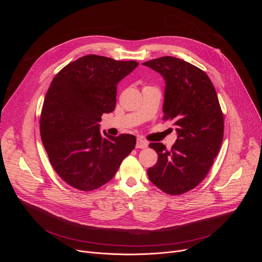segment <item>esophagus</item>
Masks as SVG:
<instances>
[{"label":"esophagus","instance_id":"1","mask_svg":"<svg viewBox=\"0 0 262 262\" xmlns=\"http://www.w3.org/2000/svg\"><path fill=\"white\" fill-rule=\"evenodd\" d=\"M147 146H148L147 141H145V140H143V139H140V138L137 139V142H136V147H137V148L143 149V148H146Z\"/></svg>","mask_w":262,"mask_h":262}]
</instances>
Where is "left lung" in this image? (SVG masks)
Here are the masks:
<instances>
[{"mask_svg":"<svg viewBox=\"0 0 262 262\" xmlns=\"http://www.w3.org/2000/svg\"><path fill=\"white\" fill-rule=\"evenodd\" d=\"M166 82L163 105L165 121L176 126L177 140L170 150L150 143L159 158L147 174L169 195L193 190L205 178L217 156L224 136V118L215 89L207 74L175 57L144 62Z\"/></svg>","mask_w":262,"mask_h":262,"instance_id":"8db88e82","label":"left lung"}]
</instances>
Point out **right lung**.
<instances>
[{"label":"right lung","mask_w":262,"mask_h":262,"mask_svg":"<svg viewBox=\"0 0 262 262\" xmlns=\"http://www.w3.org/2000/svg\"><path fill=\"white\" fill-rule=\"evenodd\" d=\"M139 65L87 55L63 67L47 92L40 136L51 165L72 188L89 192L114 177L136 137L99 132L104 113L115 110L118 83Z\"/></svg>","instance_id":"obj_1"}]
</instances>
